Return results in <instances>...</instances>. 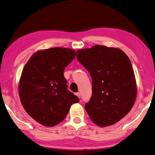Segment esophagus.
Instances as JSON below:
<instances>
[{"label": "esophagus", "mask_w": 155, "mask_h": 155, "mask_svg": "<svg viewBox=\"0 0 155 155\" xmlns=\"http://www.w3.org/2000/svg\"><path fill=\"white\" fill-rule=\"evenodd\" d=\"M76 96H77L79 98H80V96H81V95H80V93L78 92V93H76Z\"/></svg>", "instance_id": "obj_1"}]
</instances>
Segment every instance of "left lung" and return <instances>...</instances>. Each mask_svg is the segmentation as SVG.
Segmentation results:
<instances>
[{
	"label": "left lung",
	"mask_w": 155,
	"mask_h": 155,
	"mask_svg": "<svg viewBox=\"0 0 155 155\" xmlns=\"http://www.w3.org/2000/svg\"><path fill=\"white\" fill-rule=\"evenodd\" d=\"M76 57L92 79V96L85 104L91 120L99 127L117 123L130 111L137 97L128 57L119 48L96 45L78 49Z\"/></svg>",
	"instance_id": "obj_1"
}]
</instances>
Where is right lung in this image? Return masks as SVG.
Instances as JSON below:
<instances>
[{"label":"right lung","mask_w":155,"mask_h":155,"mask_svg":"<svg viewBox=\"0 0 155 155\" xmlns=\"http://www.w3.org/2000/svg\"><path fill=\"white\" fill-rule=\"evenodd\" d=\"M74 49L53 47L38 50L22 69L18 90L27 113L46 127L59 124L79 99L67 90L65 67L75 58Z\"/></svg>","instance_id":"obj_1"}]
</instances>
